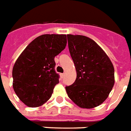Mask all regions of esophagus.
<instances>
[{
	"label": "esophagus",
	"mask_w": 131,
	"mask_h": 131,
	"mask_svg": "<svg viewBox=\"0 0 131 131\" xmlns=\"http://www.w3.org/2000/svg\"><path fill=\"white\" fill-rule=\"evenodd\" d=\"M60 77H61V78H64V73H61L60 74Z\"/></svg>",
	"instance_id": "esophagus-1"
}]
</instances>
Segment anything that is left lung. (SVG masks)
<instances>
[{"label": "left lung", "mask_w": 131, "mask_h": 131, "mask_svg": "<svg viewBox=\"0 0 131 131\" xmlns=\"http://www.w3.org/2000/svg\"><path fill=\"white\" fill-rule=\"evenodd\" d=\"M67 40L77 71L75 82L65 88L68 96L80 108H95L106 100L114 85L113 64L90 38L68 34Z\"/></svg>", "instance_id": "left-lung-1"}]
</instances>
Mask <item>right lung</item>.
Listing matches in <instances>:
<instances>
[{
    "instance_id": "1",
    "label": "right lung",
    "mask_w": 131,
    "mask_h": 131,
    "mask_svg": "<svg viewBox=\"0 0 131 131\" xmlns=\"http://www.w3.org/2000/svg\"><path fill=\"white\" fill-rule=\"evenodd\" d=\"M66 46V35H41L33 40L16 60L13 69V87L25 105L38 107L50 98L59 83L54 57Z\"/></svg>"
}]
</instances>
